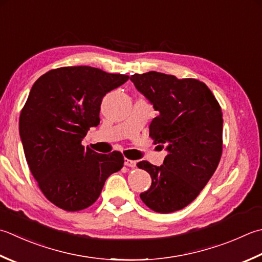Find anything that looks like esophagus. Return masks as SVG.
<instances>
[{
    "mask_svg": "<svg viewBox=\"0 0 262 262\" xmlns=\"http://www.w3.org/2000/svg\"><path fill=\"white\" fill-rule=\"evenodd\" d=\"M125 166L134 168V167H136V161L130 160V159H125Z\"/></svg>",
    "mask_w": 262,
    "mask_h": 262,
    "instance_id": "obj_1",
    "label": "esophagus"
}]
</instances>
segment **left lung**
<instances>
[{"instance_id":"left-lung-1","label":"left lung","mask_w":262,"mask_h":262,"mask_svg":"<svg viewBox=\"0 0 262 262\" xmlns=\"http://www.w3.org/2000/svg\"><path fill=\"white\" fill-rule=\"evenodd\" d=\"M159 116L150 125L155 144L166 146L162 166L141 161L152 178L141 199L153 211L170 213L188 206L216 171L223 153V112L208 86L157 71L130 76Z\"/></svg>"}]
</instances>
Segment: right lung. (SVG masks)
Wrapping results in <instances>:
<instances>
[{"instance_id":"right-lung-1","label":"right lung","mask_w":262,"mask_h":262,"mask_svg":"<svg viewBox=\"0 0 262 262\" xmlns=\"http://www.w3.org/2000/svg\"><path fill=\"white\" fill-rule=\"evenodd\" d=\"M128 78L78 66L50 70L35 81L20 114L19 133L30 171L54 206L66 211L89 208L106 178L124 166L120 152L100 155L81 141L100 124L103 96Z\"/></svg>"}]
</instances>
